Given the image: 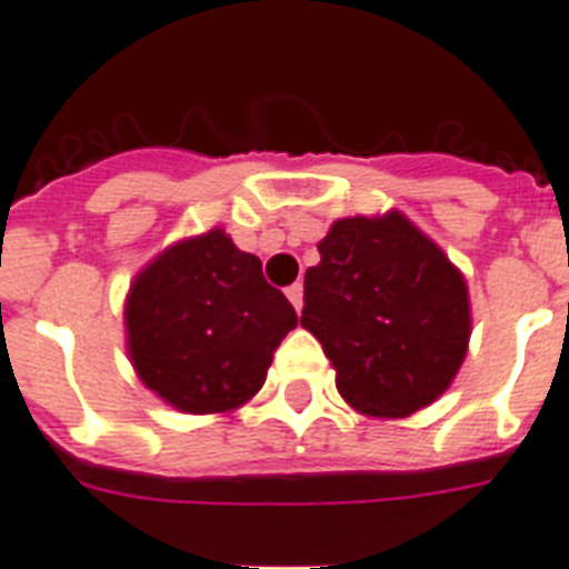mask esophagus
Segmentation results:
<instances>
[{"mask_svg":"<svg viewBox=\"0 0 569 569\" xmlns=\"http://www.w3.org/2000/svg\"><path fill=\"white\" fill-rule=\"evenodd\" d=\"M284 293H288L290 305H293L296 311H302V284H299V281H296V284H290V288L284 290Z\"/></svg>","mask_w":569,"mask_h":569,"instance_id":"obj_1","label":"esophagus"}]
</instances>
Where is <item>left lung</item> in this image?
<instances>
[{"label":"left lung","mask_w":569,"mask_h":569,"mask_svg":"<svg viewBox=\"0 0 569 569\" xmlns=\"http://www.w3.org/2000/svg\"><path fill=\"white\" fill-rule=\"evenodd\" d=\"M305 273L302 328L363 416L403 419L457 378L471 337L462 273L401 211L342 218Z\"/></svg>","instance_id":"8db88e82"}]
</instances>
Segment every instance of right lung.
<instances>
[{
    "label": "right lung",
    "mask_w": 569,
    "mask_h": 569,
    "mask_svg": "<svg viewBox=\"0 0 569 569\" xmlns=\"http://www.w3.org/2000/svg\"><path fill=\"white\" fill-rule=\"evenodd\" d=\"M136 375L182 412H229L264 387L293 305L223 229L168 247L136 276L124 305Z\"/></svg>",
    "instance_id": "obj_1"
}]
</instances>
